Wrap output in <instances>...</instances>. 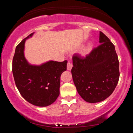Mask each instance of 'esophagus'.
Segmentation results:
<instances>
[{
  "instance_id": "34e87169",
  "label": "esophagus",
  "mask_w": 133,
  "mask_h": 133,
  "mask_svg": "<svg viewBox=\"0 0 133 133\" xmlns=\"http://www.w3.org/2000/svg\"><path fill=\"white\" fill-rule=\"evenodd\" d=\"M72 67H73V64L71 63L70 62H68L67 63V70H71Z\"/></svg>"
}]
</instances>
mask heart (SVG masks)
<instances>
[{"instance_id":"b5f03b06","label":"heart","mask_w":133,"mask_h":133,"mask_svg":"<svg viewBox=\"0 0 133 133\" xmlns=\"http://www.w3.org/2000/svg\"><path fill=\"white\" fill-rule=\"evenodd\" d=\"M92 49H93V44L91 43H90L87 46H84L82 50H81V54L83 56H86L90 53V51H91Z\"/></svg>"}]
</instances>
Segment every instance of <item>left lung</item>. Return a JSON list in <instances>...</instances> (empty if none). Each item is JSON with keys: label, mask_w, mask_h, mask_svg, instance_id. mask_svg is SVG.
<instances>
[{"label": "left lung", "mask_w": 133, "mask_h": 133, "mask_svg": "<svg viewBox=\"0 0 133 133\" xmlns=\"http://www.w3.org/2000/svg\"><path fill=\"white\" fill-rule=\"evenodd\" d=\"M100 44L85 57L73 56L72 77L78 93L85 102H100L109 97L117 84L119 62L114 45L102 31Z\"/></svg>", "instance_id": "left-lung-1"}]
</instances>
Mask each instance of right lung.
<instances>
[{
	"instance_id": "1",
	"label": "right lung",
	"mask_w": 133,
	"mask_h": 133,
	"mask_svg": "<svg viewBox=\"0 0 133 133\" xmlns=\"http://www.w3.org/2000/svg\"><path fill=\"white\" fill-rule=\"evenodd\" d=\"M31 33L16 48L12 72L18 90L29 103L46 107L55 102L60 94V76L67 70V60L50 61L40 66L30 65L24 56V43Z\"/></svg>"
}]
</instances>
